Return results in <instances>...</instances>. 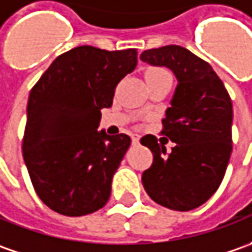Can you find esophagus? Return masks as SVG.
Wrapping results in <instances>:
<instances>
[{"label": "esophagus", "instance_id": "1", "mask_svg": "<svg viewBox=\"0 0 252 252\" xmlns=\"http://www.w3.org/2000/svg\"><path fill=\"white\" fill-rule=\"evenodd\" d=\"M131 139H132V143L138 145V143H139V139H141V136H139V135L134 134L132 136H131Z\"/></svg>", "mask_w": 252, "mask_h": 252}]
</instances>
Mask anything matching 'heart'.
<instances>
[{
    "instance_id": "b5f03b06",
    "label": "heart",
    "mask_w": 252,
    "mask_h": 252,
    "mask_svg": "<svg viewBox=\"0 0 252 252\" xmlns=\"http://www.w3.org/2000/svg\"><path fill=\"white\" fill-rule=\"evenodd\" d=\"M163 72H166V71H163V69H158V68H152V69H149L146 75H156V74H163Z\"/></svg>"
}]
</instances>
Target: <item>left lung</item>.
I'll use <instances>...</instances> for the list:
<instances>
[{
  "mask_svg": "<svg viewBox=\"0 0 252 252\" xmlns=\"http://www.w3.org/2000/svg\"><path fill=\"white\" fill-rule=\"evenodd\" d=\"M143 63L166 66L177 78L171 107L161 120L163 131L174 148L156 136L141 143L153 153V163L142 174V184L156 204L186 212L206 202L216 192L231 155L233 106L220 78L206 61L181 46L146 50Z\"/></svg>",
  "mask_w": 252,
  "mask_h": 252,
  "instance_id": "8db88e82",
  "label": "left lung"
}]
</instances>
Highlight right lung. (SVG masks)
Segmentation results:
<instances>
[{"label": "right lung", "mask_w": 252, "mask_h": 252, "mask_svg": "<svg viewBox=\"0 0 252 252\" xmlns=\"http://www.w3.org/2000/svg\"><path fill=\"white\" fill-rule=\"evenodd\" d=\"M136 54L75 47L57 57L31 91L23 160L37 195L54 212L83 216L107 204L131 138L99 131L100 110L111 107Z\"/></svg>", "instance_id": "1"}]
</instances>
